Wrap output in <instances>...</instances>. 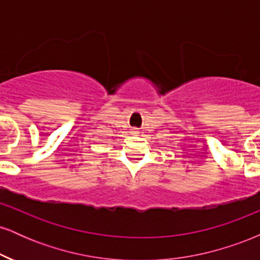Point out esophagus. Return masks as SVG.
Masks as SVG:
<instances>
[{"mask_svg": "<svg viewBox=\"0 0 260 260\" xmlns=\"http://www.w3.org/2000/svg\"><path fill=\"white\" fill-rule=\"evenodd\" d=\"M138 132H139V131L137 129V128H132V131H131V133H132V134H138Z\"/></svg>", "mask_w": 260, "mask_h": 260, "instance_id": "obj_1", "label": "esophagus"}]
</instances>
